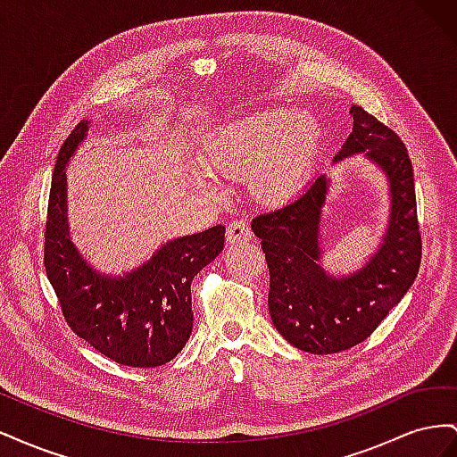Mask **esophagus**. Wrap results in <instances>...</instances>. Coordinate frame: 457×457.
Segmentation results:
<instances>
[{"label":"esophagus","mask_w":457,"mask_h":457,"mask_svg":"<svg viewBox=\"0 0 457 457\" xmlns=\"http://www.w3.org/2000/svg\"><path fill=\"white\" fill-rule=\"evenodd\" d=\"M252 240V228L245 220H232V223L227 227V242L228 244H242V242H250Z\"/></svg>","instance_id":"obj_1"}]
</instances>
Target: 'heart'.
I'll use <instances>...</instances> for the list:
<instances>
[{
	"label": "heart",
	"instance_id": "1",
	"mask_svg": "<svg viewBox=\"0 0 457 457\" xmlns=\"http://www.w3.org/2000/svg\"><path fill=\"white\" fill-rule=\"evenodd\" d=\"M318 148L320 128L311 116L292 108H269L213 129L204 158L210 170L244 179L255 200L278 205L307 183Z\"/></svg>",
	"mask_w": 457,
	"mask_h": 457
}]
</instances>
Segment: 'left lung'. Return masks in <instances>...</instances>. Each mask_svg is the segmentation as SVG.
<instances>
[{
	"mask_svg": "<svg viewBox=\"0 0 457 457\" xmlns=\"http://www.w3.org/2000/svg\"><path fill=\"white\" fill-rule=\"evenodd\" d=\"M351 116L353 131L334 162L364 154L385 173L391 198L386 228L364 267L347 276H334L322 267L326 175H318L294 202L252 220L270 274L272 324L294 347L312 354L341 353L368 339L406 295L421 262L408 150L393 129L361 106L353 104Z\"/></svg>",
	"mask_w": 457,
	"mask_h": 457,
	"instance_id": "obj_1",
	"label": "left lung"
}]
</instances>
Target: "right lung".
<instances>
[{
    "instance_id": "obj_1",
    "label": "right lung",
    "mask_w": 457,
    "mask_h": 457,
    "mask_svg": "<svg viewBox=\"0 0 457 457\" xmlns=\"http://www.w3.org/2000/svg\"><path fill=\"white\" fill-rule=\"evenodd\" d=\"M89 123H78L54 163L46 272L76 336L118 364L156 368L173 361L192 334L190 284L223 252L225 227L168 240L129 272L104 274L93 269L71 238L66 205V165L86 141Z\"/></svg>"
}]
</instances>
